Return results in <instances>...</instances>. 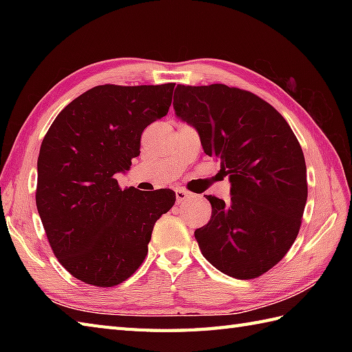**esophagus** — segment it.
Wrapping results in <instances>:
<instances>
[{
  "label": "esophagus",
  "instance_id": "obj_1",
  "mask_svg": "<svg viewBox=\"0 0 352 352\" xmlns=\"http://www.w3.org/2000/svg\"><path fill=\"white\" fill-rule=\"evenodd\" d=\"M175 198H177V203L182 204V203H184L186 199L190 198V193L188 190L182 189V188H177L175 189Z\"/></svg>",
  "mask_w": 352,
  "mask_h": 352
}]
</instances>
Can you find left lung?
I'll use <instances>...</instances> for the list:
<instances>
[{
    "instance_id": "1",
    "label": "left lung",
    "mask_w": 352,
    "mask_h": 352,
    "mask_svg": "<svg viewBox=\"0 0 352 352\" xmlns=\"http://www.w3.org/2000/svg\"><path fill=\"white\" fill-rule=\"evenodd\" d=\"M174 110L197 129L204 153L221 160L231 183L227 203L206 195L212 218L195 231L199 250L221 272L257 278L300 233L307 203L300 142L271 104L237 87L178 85Z\"/></svg>"
}]
</instances>
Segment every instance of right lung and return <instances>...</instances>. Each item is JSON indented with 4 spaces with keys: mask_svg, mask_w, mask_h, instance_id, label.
Segmentation results:
<instances>
[{
    "mask_svg": "<svg viewBox=\"0 0 352 352\" xmlns=\"http://www.w3.org/2000/svg\"><path fill=\"white\" fill-rule=\"evenodd\" d=\"M175 83L102 85L57 115L37 159L36 206L54 256L77 280L113 287L138 271L170 189H121L115 175L140 154V136L166 116Z\"/></svg>",
    "mask_w": 352,
    "mask_h": 352,
    "instance_id": "add662e5",
    "label": "right lung"
}]
</instances>
